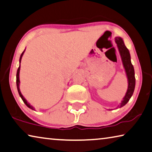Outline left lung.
I'll return each mask as SVG.
<instances>
[{"label":"left lung","mask_w":152,"mask_h":152,"mask_svg":"<svg viewBox=\"0 0 152 152\" xmlns=\"http://www.w3.org/2000/svg\"><path fill=\"white\" fill-rule=\"evenodd\" d=\"M115 42L116 43L118 49L121 57L122 65H123L127 77V80H128V88H127L124 97L120 103V107H122L129 102L134 93V87H135V77H134V67L131 61V55H130L129 49L124 45L123 39L121 37H117L115 38Z\"/></svg>","instance_id":"obj_1"}]
</instances>
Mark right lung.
I'll list each match as a JSON object with an SVG mask.
<instances>
[{"instance_id": "add662e5", "label": "right lung", "mask_w": 152, "mask_h": 152, "mask_svg": "<svg viewBox=\"0 0 152 152\" xmlns=\"http://www.w3.org/2000/svg\"><path fill=\"white\" fill-rule=\"evenodd\" d=\"M26 49L23 50L22 53H21V56H20V66H19L18 69V71H17V75H16V83H17V88H18V93H19V95H20V97L21 98V99L23 100V103H25V104L27 105V107H28L29 108H30L31 110H34L35 111V108L32 105H30V103L28 102V101L25 98H24L23 96L22 95V94H21V91H20V64H21V58H22V56L24 53V52H25Z\"/></svg>"}]
</instances>
